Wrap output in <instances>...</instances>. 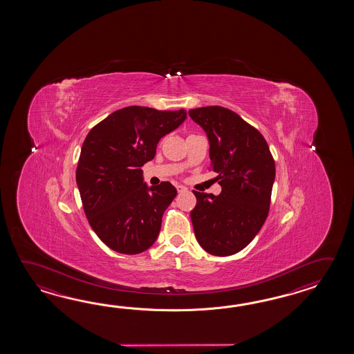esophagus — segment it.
Listing matches in <instances>:
<instances>
[{"label":"esophagus","instance_id":"34e87169","mask_svg":"<svg viewBox=\"0 0 354 354\" xmlns=\"http://www.w3.org/2000/svg\"><path fill=\"white\" fill-rule=\"evenodd\" d=\"M176 188H177V191H178V192H185V191H187V187H185V186H182V185H177V186H176Z\"/></svg>","mask_w":354,"mask_h":354}]
</instances>
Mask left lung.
<instances>
[{
	"label": "left lung",
	"instance_id": "left-lung-1",
	"mask_svg": "<svg viewBox=\"0 0 354 354\" xmlns=\"http://www.w3.org/2000/svg\"><path fill=\"white\" fill-rule=\"evenodd\" d=\"M206 133L211 166L221 194L194 191L191 211L196 239L212 256H232L254 239L270 210L276 177L268 144L257 129L221 106L189 110Z\"/></svg>",
	"mask_w": 354,
	"mask_h": 354
}]
</instances>
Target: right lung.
<instances>
[{
	"label": "right lung",
	"instance_id": "1",
	"mask_svg": "<svg viewBox=\"0 0 354 354\" xmlns=\"http://www.w3.org/2000/svg\"><path fill=\"white\" fill-rule=\"evenodd\" d=\"M186 119L183 109L128 106L86 136L75 180L91 227L109 248L139 254L157 241L177 189L169 182L148 186L142 167L154 158L159 140Z\"/></svg>",
	"mask_w": 354,
	"mask_h": 354
}]
</instances>
